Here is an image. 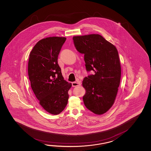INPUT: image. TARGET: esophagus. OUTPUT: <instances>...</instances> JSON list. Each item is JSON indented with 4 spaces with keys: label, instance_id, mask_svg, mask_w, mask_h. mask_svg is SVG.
I'll use <instances>...</instances> for the list:
<instances>
[{
    "label": "esophagus",
    "instance_id": "obj_1",
    "mask_svg": "<svg viewBox=\"0 0 151 151\" xmlns=\"http://www.w3.org/2000/svg\"><path fill=\"white\" fill-rule=\"evenodd\" d=\"M81 85V83L78 82H73L72 83V86L73 87L79 86Z\"/></svg>",
    "mask_w": 151,
    "mask_h": 151
}]
</instances>
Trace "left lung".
<instances>
[{"label":"left lung","instance_id":"8db88e82","mask_svg":"<svg viewBox=\"0 0 151 151\" xmlns=\"http://www.w3.org/2000/svg\"><path fill=\"white\" fill-rule=\"evenodd\" d=\"M75 46L84 54L87 71L95 74L85 77L82 85L85 106L96 115L106 113L114 104L121 77L119 53L114 45L99 34L75 36Z\"/></svg>","mask_w":151,"mask_h":151}]
</instances>
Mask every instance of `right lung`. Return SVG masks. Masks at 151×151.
I'll return each instance as SVG.
<instances>
[{
    "instance_id": "obj_1",
    "label": "right lung",
    "mask_w": 151,
    "mask_h": 151,
    "mask_svg": "<svg viewBox=\"0 0 151 151\" xmlns=\"http://www.w3.org/2000/svg\"><path fill=\"white\" fill-rule=\"evenodd\" d=\"M64 37L40 40L30 52L28 73L30 85L40 104L52 115L60 113L67 105L72 84L62 76L58 56L66 41Z\"/></svg>"
}]
</instances>
